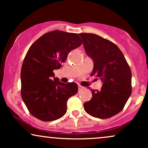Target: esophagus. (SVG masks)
Instances as JSON below:
<instances>
[{"instance_id":"esophagus-1","label":"esophagus","mask_w":148,"mask_h":148,"mask_svg":"<svg viewBox=\"0 0 148 148\" xmlns=\"http://www.w3.org/2000/svg\"><path fill=\"white\" fill-rule=\"evenodd\" d=\"M78 87H79V90H82L84 87L83 86H81V85H78Z\"/></svg>"}]
</instances>
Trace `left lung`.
<instances>
[{
	"mask_svg": "<svg viewBox=\"0 0 148 148\" xmlns=\"http://www.w3.org/2000/svg\"><path fill=\"white\" fill-rule=\"evenodd\" d=\"M85 51L94 62L91 76L101 79L100 90H91L84 103L86 113L95 118H111L123 109L132 94V72L120 49L108 40L92 33H80Z\"/></svg>",
	"mask_w": 148,
	"mask_h": 148,
	"instance_id": "left-lung-1",
	"label": "left lung"
}]
</instances>
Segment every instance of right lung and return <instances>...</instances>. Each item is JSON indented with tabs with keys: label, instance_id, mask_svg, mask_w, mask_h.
<instances>
[{
	"label": "right lung",
	"instance_id": "1",
	"mask_svg": "<svg viewBox=\"0 0 148 148\" xmlns=\"http://www.w3.org/2000/svg\"><path fill=\"white\" fill-rule=\"evenodd\" d=\"M81 44L78 34L53 30L30 46L21 67V97L34 117L49 122L66 113L67 100L77 93L78 85L51 79L53 71L60 69L69 53Z\"/></svg>",
	"mask_w": 148,
	"mask_h": 148
}]
</instances>
